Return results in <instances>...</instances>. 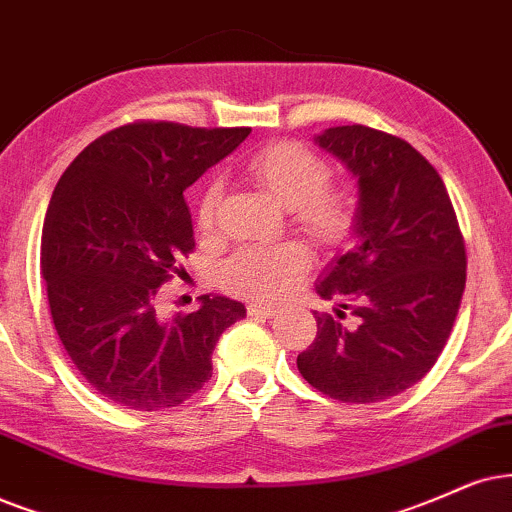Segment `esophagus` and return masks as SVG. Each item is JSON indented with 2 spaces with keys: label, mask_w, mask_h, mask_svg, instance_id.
Segmentation results:
<instances>
[{
  "label": "esophagus",
  "mask_w": 512,
  "mask_h": 512,
  "mask_svg": "<svg viewBox=\"0 0 512 512\" xmlns=\"http://www.w3.org/2000/svg\"><path fill=\"white\" fill-rule=\"evenodd\" d=\"M248 314L250 316H260V319H271L276 314V307L271 304H262V302H250L248 304Z\"/></svg>",
  "instance_id": "34e87169"
}]
</instances>
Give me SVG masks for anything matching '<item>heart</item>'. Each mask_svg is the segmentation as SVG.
Segmentation results:
<instances>
[{
	"label": "heart",
	"instance_id": "b5f03b06",
	"mask_svg": "<svg viewBox=\"0 0 512 512\" xmlns=\"http://www.w3.org/2000/svg\"><path fill=\"white\" fill-rule=\"evenodd\" d=\"M245 174L274 196L290 219L321 245H340L357 215V200L345 184L328 181L319 155L295 141H274L245 160ZM222 203V184L212 179L198 200V229L212 234ZM312 269V252L302 241L243 245L219 269L224 290L255 300H281Z\"/></svg>",
	"mask_w": 512,
	"mask_h": 512
}]
</instances>
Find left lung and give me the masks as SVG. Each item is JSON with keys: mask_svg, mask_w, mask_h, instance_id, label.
I'll list each match as a JSON object with an SVG mask.
<instances>
[{"mask_svg": "<svg viewBox=\"0 0 512 512\" xmlns=\"http://www.w3.org/2000/svg\"><path fill=\"white\" fill-rule=\"evenodd\" d=\"M316 144L359 179V243L316 288L357 326L314 312L297 368L326 397L373 404L416 385L442 354L465 290V241L442 177L409 141L345 125Z\"/></svg>", "mask_w": 512, "mask_h": 512, "instance_id": "obj_1", "label": "left lung"}]
</instances>
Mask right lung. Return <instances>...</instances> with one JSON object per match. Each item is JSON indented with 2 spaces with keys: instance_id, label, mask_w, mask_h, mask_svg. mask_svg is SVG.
I'll return each instance as SVG.
<instances>
[{
  "instance_id": "add662e5",
  "label": "right lung",
  "mask_w": 512,
  "mask_h": 512,
  "mask_svg": "<svg viewBox=\"0 0 512 512\" xmlns=\"http://www.w3.org/2000/svg\"><path fill=\"white\" fill-rule=\"evenodd\" d=\"M250 134L137 120L101 134L66 167L42 229L54 328L96 392L134 411L184 404L212 378V349L245 307L200 295L160 316V288L184 274L193 224L184 189Z\"/></svg>"
}]
</instances>
